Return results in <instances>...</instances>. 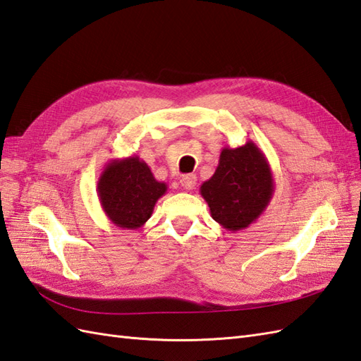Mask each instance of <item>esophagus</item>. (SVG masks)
<instances>
[{
	"label": "esophagus",
	"mask_w": 361,
	"mask_h": 361,
	"mask_svg": "<svg viewBox=\"0 0 361 361\" xmlns=\"http://www.w3.org/2000/svg\"><path fill=\"white\" fill-rule=\"evenodd\" d=\"M180 184H181V188H183V189H186V190L194 189V188H195V184H197V177H195L194 173L183 175L181 180H180Z\"/></svg>",
	"instance_id": "esophagus-1"
}]
</instances>
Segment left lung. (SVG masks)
Wrapping results in <instances>:
<instances>
[{"label": "left lung", "instance_id": "obj_1", "mask_svg": "<svg viewBox=\"0 0 361 361\" xmlns=\"http://www.w3.org/2000/svg\"><path fill=\"white\" fill-rule=\"evenodd\" d=\"M212 219L237 232L257 221L274 195V177L264 154L254 141L224 147L214 175L200 186Z\"/></svg>", "mask_w": 361, "mask_h": 361}]
</instances>
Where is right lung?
I'll return each mask as SVG.
<instances>
[{"instance_id":"right-lung-1","label":"right lung","mask_w":361,"mask_h":361,"mask_svg":"<svg viewBox=\"0 0 361 361\" xmlns=\"http://www.w3.org/2000/svg\"><path fill=\"white\" fill-rule=\"evenodd\" d=\"M97 192L112 224L121 229H140L167 192V184L157 181L150 167L133 155L109 161L98 178Z\"/></svg>"}]
</instances>
